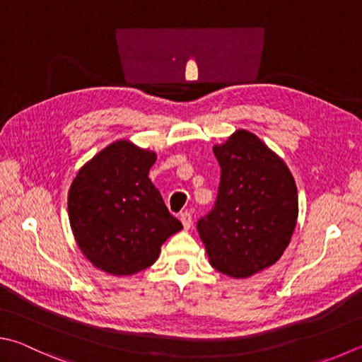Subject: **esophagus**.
I'll return each mask as SVG.
<instances>
[{"mask_svg":"<svg viewBox=\"0 0 362 362\" xmlns=\"http://www.w3.org/2000/svg\"><path fill=\"white\" fill-rule=\"evenodd\" d=\"M180 221H182V225H183V228H185V229L192 228V223H193L192 214H189V212H182L180 214Z\"/></svg>","mask_w":362,"mask_h":362,"instance_id":"1","label":"esophagus"}]
</instances>
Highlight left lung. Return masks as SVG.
I'll return each instance as SVG.
<instances>
[{
  "instance_id": "left-lung-1",
  "label": "left lung",
  "mask_w": 362,
  "mask_h": 362,
  "mask_svg": "<svg viewBox=\"0 0 362 362\" xmlns=\"http://www.w3.org/2000/svg\"><path fill=\"white\" fill-rule=\"evenodd\" d=\"M214 155L218 194L198 233L216 271L245 279L272 266L290 244L298 188L284 160L245 129L215 146Z\"/></svg>"
}]
</instances>
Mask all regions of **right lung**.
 <instances>
[{"label": "right lung", "instance_id": "add662e5", "mask_svg": "<svg viewBox=\"0 0 362 362\" xmlns=\"http://www.w3.org/2000/svg\"><path fill=\"white\" fill-rule=\"evenodd\" d=\"M156 155L128 141L101 150L78 170L68 196L69 223L83 255L114 275L152 266L163 242L182 229L148 170Z\"/></svg>", "mask_w": 362, "mask_h": 362}]
</instances>
